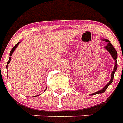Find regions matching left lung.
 <instances>
[{"label":"left lung","instance_id":"left-lung-1","mask_svg":"<svg viewBox=\"0 0 123 123\" xmlns=\"http://www.w3.org/2000/svg\"><path fill=\"white\" fill-rule=\"evenodd\" d=\"M104 41H105V42H108V44H107V45H106V46L105 47V48L106 49V50H107V51H108L109 52L110 54H111V55L112 56V57L113 58L114 60L115 61V67H114V69H113V72L111 73V79L110 81H109V82H108L107 84H106V86H105V87H104L102 89H101L100 91H97V92H95V93H93V94H91L90 95H95V94H102V93H104V92H105V91H106V89H107V87H108V86H109L112 83L113 81V78H114V74H115V71H117V68H118V65H117V50H115V49L114 48V47L113 46L112 44H111L110 42L109 41H108V39H104Z\"/></svg>","mask_w":123,"mask_h":123}]
</instances>
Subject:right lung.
<instances>
[{"label":"right lung","mask_w":123,"mask_h":123,"mask_svg":"<svg viewBox=\"0 0 123 123\" xmlns=\"http://www.w3.org/2000/svg\"><path fill=\"white\" fill-rule=\"evenodd\" d=\"M19 43H20V42H18V43H17V44H16V45H15V46L13 47L12 49L11 50L10 53V56H12V54H13V52L14 51H15V50L16 49V48H17V47H18V45H19ZM10 60H11V58H10H10H9V60L8 61V62H7V65H6V68H7V67H8V65L10 63ZM46 89H47V87H46V89H45V90H46ZM36 96H38V95H36Z\"/></svg>","instance_id":"1"}]
</instances>
